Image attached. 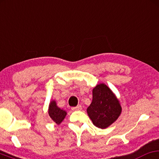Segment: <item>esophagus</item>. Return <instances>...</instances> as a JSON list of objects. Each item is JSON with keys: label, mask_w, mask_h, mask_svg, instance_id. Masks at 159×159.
<instances>
[{"label": "esophagus", "mask_w": 159, "mask_h": 159, "mask_svg": "<svg viewBox=\"0 0 159 159\" xmlns=\"http://www.w3.org/2000/svg\"><path fill=\"white\" fill-rule=\"evenodd\" d=\"M71 110H74V111H80V110H82V106H80V105H78V106H77V107H72Z\"/></svg>", "instance_id": "1"}]
</instances>
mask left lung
<instances>
[{
  "instance_id": "obj_1",
  "label": "left lung",
  "mask_w": 159,
  "mask_h": 159,
  "mask_svg": "<svg viewBox=\"0 0 159 159\" xmlns=\"http://www.w3.org/2000/svg\"><path fill=\"white\" fill-rule=\"evenodd\" d=\"M87 112L95 126L103 129L117 120L120 115L121 107L112 90L102 83L93 90V101Z\"/></svg>"
}]
</instances>
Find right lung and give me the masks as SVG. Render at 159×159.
Listing matches in <instances>:
<instances>
[{
	"mask_svg": "<svg viewBox=\"0 0 159 159\" xmlns=\"http://www.w3.org/2000/svg\"><path fill=\"white\" fill-rule=\"evenodd\" d=\"M48 112L52 120L54 121L57 125H59L63 121V119L65 118L66 115V112L64 110H61L59 107H57L55 101H52L49 104Z\"/></svg>",
	"mask_w": 159,
	"mask_h": 159,
	"instance_id": "right-lung-1",
	"label": "right lung"
}]
</instances>
